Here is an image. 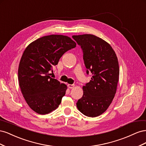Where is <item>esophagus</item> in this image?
Segmentation results:
<instances>
[{"instance_id":"1","label":"esophagus","mask_w":146,"mask_h":146,"mask_svg":"<svg viewBox=\"0 0 146 146\" xmlns=\"http://www.w3.org/2000/svg\"><path fill=\"white\" fill-rule=\"evenodd\" d=\"M68 86L69 88H70V89H72V88H73L74 87V85H70V84H68Z\"/></svg>"}]
</instances>
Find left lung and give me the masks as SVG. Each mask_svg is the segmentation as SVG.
Here are the masks:
<instances>
[{
  "mask_svg": "<svg viewBox=\"0 0 146 146\" xmlns=\"http://www.w3.org/2000/svg\"><path fill=\"white\" fill-rule=\"evenodd\" d=\"M82 48L86 73L91 80L83 86V95L77 107L84 115L96 117L104 113L116 92L119 68L117 56L108 42L91 34L74 35Z\"/></svg>",
  "mask_w": 146,
  "mask_h": 146,
  "instance_id": "left-lung-1",
  "label": "left lung"
}]
</instances>
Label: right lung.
Masks as SVG:
<instances>
[{"label":"right lung","instance_id":"right-lung-1","mask_svg":"<svg viewBox=\"0 0 146 146\" xmlns=\"http://www.w3.org/2000/svg\"><path fill=\"white\" fill-rule=\"evenodd\" d=\"M76 47L70 38L51 35L26 47L19 65L18 79L26 102L34 111L46 114L58 107L67 86L51 78L49 72L66 52Z\"/></svg>","mask_w":146,"mask_h":146}]
</instances>
